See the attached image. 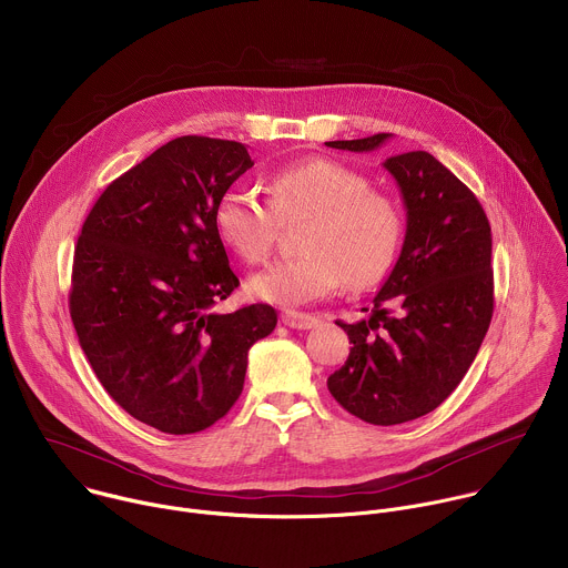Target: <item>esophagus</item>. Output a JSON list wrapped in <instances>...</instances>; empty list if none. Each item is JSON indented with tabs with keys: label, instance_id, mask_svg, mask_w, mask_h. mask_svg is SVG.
<instances>
[{
	"label": "esophagus",
	"instance_id": "esophagus-1",
	"mask_svg": "<svg viewBox=\"0 0 568 568\" xmlns=\"http://www.w3.org/2000/svg\"><path fill=\"white\" fill-rule=\"evenodd\" d=\"M282 322L288 326V328H297V331H304V328H313L320 320L311 313H300V311H284L282 313Z\"/></svg>",
	"mask_w": 568,
	"mask_h": 568
}]
</instances>
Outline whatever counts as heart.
<instances>
[{
	"instance_id": "obj_1",
	"label": "heart",
	"mask_w": 568,
	"mask_h": 568,
	"mask_svg": "<svg viewBox=\"0 0 568 568\" xmlns=\"http://www.w3.org/2000/svg\"><path fill=\"white\" fill-rule=\"evenodd\" d=\"M268 204L255 189L233 186L215 204L220 240L248 264L268 257L277 220L308 215L300 235L302 255L280 260L248 280L257 300L302 306L337 293L344 284L364 291L393 268L404 215L397 202L371 191L368 180L333 160L288 164L266 180Z\"/></svg>"
}]
</instances>
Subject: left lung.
<instances>
[{
  "instance_id": "left-lung-1",
  "label": "left lung",
  "mask_w": 568,
  "mask_h": 568,
  "mask_svg": "<svg viewBox=\"0 0 568 568\" xmlns=\"http://www.w3.org/2000/svg\"><path fill=\"white\" fill-rule=\"evenodd\" d=\"M388 138L326 146L366 153ZM384 169L406 209L402 253L371 315L337 322L353 348L326 384L355 417L393 426L435 410L473 364L493 317V244L477 197L430 153L393 155Z\"/></svg>"
}]
</instances>
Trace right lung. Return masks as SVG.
Listing matches in <instances>:
<instances>
[{"label":"right lung","instance_id":"right-lung-1","mask_svg":"<svg viewBox=\"0 0 568 568\" xmlns=\"http://www.w3.org/2000/svg\"><path fill=\"white\" fill-rule=\"evenodd\" d=\"M253 166L244 144L178 138L111 182L73 260L69 308L98 379L135 419L191 435L222 419L244 388L248 348L277 313H215L240 280L213 213Z\"/></svg>","mask_w":568,"mask_h":568}]
</instances>
